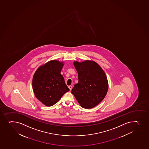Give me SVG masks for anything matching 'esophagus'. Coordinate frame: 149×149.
<instances>
[{"label": "esophagus", "mask_w": 149, "mask_h": 149, "mask_svg": "<svg viewBox=\"0 0 149 149\" xmlns=\"http://www.w3.org/2000/svg\"><path fill=\"white\" fill-rule=\"evenodd\" d=\"M68 88H69V90L71 91L72 90V86H68Z\"/></svg>", "instance_id": "34e87169"}]
</instances>
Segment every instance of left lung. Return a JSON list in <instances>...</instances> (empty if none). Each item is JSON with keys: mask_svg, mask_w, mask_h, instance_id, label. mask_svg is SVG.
<instances>
[{"mask_svg": "<svg viewBox=\"0 0 149 149\" xmlns=\"http://www.w3.org/2000/svg\"><path fill=\"white\" fill-rule=\"evenodd\" d=\"M78 74V83L74 85L71 93L81 107L89 109L104 99L109 88L106 74L99 65L90 60L74 61Z\"/></svg>", "mask_w": 149, "mask_h": 149, "instance_id": "1", "label": "left lung"}]
</instances>
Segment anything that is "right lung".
Segmentation results:
<instances>
[{
	"label": "right lung",
	"mask_w": 149,
	"mask_h": 149,
	"mask_svg": "<svg viewBox=\"0 0 149 149\" xmlns=\"http://www.w3.org/2000/svg\"><path fill=\"white\" fill-rule=\"evenodd\" d=\"M64 63L53 60L42 65L34 73L33 89L36 97L45 106L55 104L69 89L61 74Z\"/></svg>",
	"instance_id": "obj_1"
}]
</instances>
